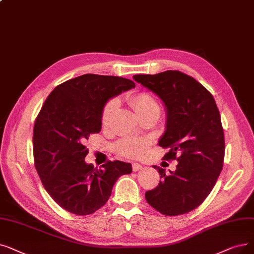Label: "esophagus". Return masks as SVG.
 Wrapping results in <instances>:
<instances>
[{
    "label": "esophagus",
    "instance_id": "34e87169",
    "mask_svg": "<svg viewBox=\"0 0 254 254\" xmlns=\"http://www.w3.org/2000/svg\"><path fill=\"white\" fill-rule=\"evenodd\" d=\"M133 171L134 172H137V171H139V170H141L142 169V165L141 164H139V163H134L133 164Z\"/></svg>",
    "mask_w": 254,
    "mask_h": 254
}]
</instances>
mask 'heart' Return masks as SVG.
I'll return each mask as SVG.
<instances>
[{
    "instance_id": "obj_1",
    "label": "heart",
    "mask_w": 254,
    "mask_h": 254,
    "mask_svg": "<svg viewBox=\"0 0 254 254\" xmlns=\"http://www.w3.org/2000/svg\"><path fill=\"white\" fill-rule=\"evenodd\" d=\"M128 101L139 116L151 111L159 112V105L157 100L148 92L136 93L129 96ZM117 107V98H112V100H110L105 105L102 112L103 126L107 127L110 125ZM150 144L151 139L147 137H128L120 140L117 143L116 150L119 154H121V156L127 158H140L142 156H144Z\"/></svg>"
}]
</instances>
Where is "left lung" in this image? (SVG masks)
Returning <instances> with one entry per match:
<instances>
[{"label":"left lung","instance_id":"8db88e82","mask_svg":"<svg viewBox=\"0 0 254 254\" xmlns=\"http://www.w3.org/2000/svg\"><path fill=\"white\" fill-rule=\"evenodd\" d=\"M133 79L163 102L166 129L158 144L169 148L165 160L179 162L170 174L153 166L162 181L145 193L146 201L166 216L188 213L211 193L223 167L224 133L216 102L200 83L178 70Z\"/></svg>","mask_w":254,"mask_h":254}]
</instances>
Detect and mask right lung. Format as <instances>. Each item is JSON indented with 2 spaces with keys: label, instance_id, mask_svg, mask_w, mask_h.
Instances as JSON below:
<instances>
[{
  "label": "right lung",
  "instance_id": "obj_1",
  "mask_svg": "<svg viewBox=\"0 0 254 254\" xmlns=\"http://www.w3.org/2000/svg\"><path fill=\"white\" fill-rule=\"evenodd\" d=\"M135 86L120 76L88 73L57 86L43 104L33 131L35 167L47 192L65 211L94 213L120 176L131 172V165L121 161L95 169L85 162V144L90 134L101 131L109 100Z\"/></svg>",
  "mask_w": 254,
  "mask_h": 254
}]
</instances>
